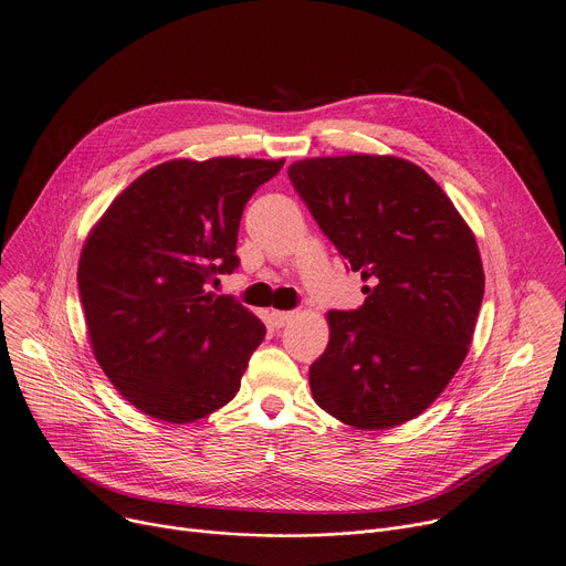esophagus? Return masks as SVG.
<instances>
[{
	"instance_id": "1",
	"label": "esophagus",
	"mask_w": 566,
	"mask_h": 566,
	"mask_svg": "<svg viewBox=\"0 0 566 566\" xmlns=\"http://www.w3.org/2000/svg\"><path fill=\"white\" fill-rule=\"evenodd\" d=\"M271 321L275 327H284L293 321V312H271Z\"/></svg>"
}]
</instances>
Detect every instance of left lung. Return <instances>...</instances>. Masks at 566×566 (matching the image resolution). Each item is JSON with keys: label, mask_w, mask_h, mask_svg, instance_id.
<instances>
[{"label": "left lung", "mask_w": 566, "mask_h": 566, "mask_svg": "<svg viewBox=\"0 0 566 566\" xmlns=\"http://www.w3.org/2000/svg\"><path fill=\"white\" fill-rule=\"evenodd\" d=\"M289 178L368 282L354 312H329V343L310 368L316 403L364 431L418 418L465 361L485 273L474 232L442 187L395 156L310 158Z\"/></svg>", "instance_id": "1"}]
</instances>
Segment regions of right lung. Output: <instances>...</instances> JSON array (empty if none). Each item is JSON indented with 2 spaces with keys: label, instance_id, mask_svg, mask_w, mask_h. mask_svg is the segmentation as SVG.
Masks as SVG:
<instances>
[{
  "label": "right lung",
  "instance_id": "right-lung-1",
  "mask_svg": "<svg viewBox=\"0 0 566 566\" xmlns=\"http://www.w3.org/2000/svg\"><path fill=\"white\" fill-rule=\"evenodd\" d=\"M284 160H169L133 180L90 230L78 291L94 358L142 413L187 424L241 386L264 323L208 284L239 266L248 198Z\"/></svg>",
  "mask_w": 566,
  "mask_h": 566
}]
</instances>
